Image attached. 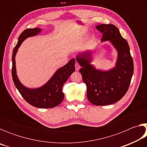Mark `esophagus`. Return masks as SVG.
Masks as SVG:
<instances>
[{
    "mask_svg": "<svg viewBox=\"0 0 147 147\" xmlns=\"http://www.w3.org/2000/svg\"><path fill=\"white\" fill-rule=\"evenodd\" d=\"M80 69V65L78 64V63H76L75 64V69H76V71H79V69Z\"/></svg>",
    "mask_w": 147,
    "mask_h": 147,
    "instance_id": "34e87169",
    "label": "esophagus"
}]
</instances>
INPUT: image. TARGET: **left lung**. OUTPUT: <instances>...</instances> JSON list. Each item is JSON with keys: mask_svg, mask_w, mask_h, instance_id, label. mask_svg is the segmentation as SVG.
<instances>
[{"mask_svg": "<svg viewBox=\"0 0 147 147\" xmlns=\"http://www.w3.org/2000/svg\"><path fill=\"white\" fill-rule=\"evenodd\" d=\"M96 28L103 34L101 42L109 41L117 52L115 66L108 70L96 69L92 64L91 50L77 54L76 60L82 67L80 72L87 87L88 100L94 105L106 106L117 102L127 92L134 74V61L128 42L117 27L101 24Z\"/></svg>", "mask_w": 147, "mask_h": 147, "instance_id": "left-lung-1", "label": "left lung"}]
</instances>
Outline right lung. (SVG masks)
Returning a JSON list of instances; mask_svg holds the SVG:
<instances>
[{
    "label": "right lung",
    "mask_w": 147,
    "mask_h": 147,
    "mask_svg": "<svg viewBox=\"0 0 147 147\" xmlns=\"http://www.w3.org/2000/svg\"><path fill=\"white\" fill-rule=\"evenodd\" d=\"M43 31L39 28H28L20 35L12 54V78L15 86L27 102L39 108H52L58 106L64 98L63 86L69 77L75 71V59L73 58L59 68L47 82L39 88H29L24 86L18 78L16 65V56L23 42L28 38L36 36Z\"/></svg>",
    "instance_id": "1"
}]
</instances>
